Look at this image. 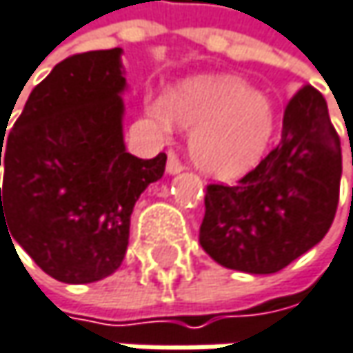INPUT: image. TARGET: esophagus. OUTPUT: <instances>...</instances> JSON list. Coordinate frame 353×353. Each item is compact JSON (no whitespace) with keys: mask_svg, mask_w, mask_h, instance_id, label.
I'll list each match as a JSON object with an SVG mask.
<instances>
[{"mask_svg":"<svg viewBox=\"0 0 353 353\" xmlns=\"http://www.w3.org/2000/svg\"><path fill=\"white\" fill-rule=\"evenodd\" d=\"M165 170H168L170 176H176V174H179V172L183 170L181 161L177 159L176 153H172V151H170V155H168V165H165Z\"/></svg>","mask_w":353,"mask_h":353,"instance_id":"obj_1","label":"esophagus"}]
</instances>
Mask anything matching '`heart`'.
Masks as SVG:
<instances>
[{
	"label": "heart",
	"mask_w": 353,
	"mask_h": 353,
	"mask_svg": "<svg viewBox=\"0 0 353 353\" xmlns=\"http://www.w3.org/2000/svg\"><path fill=\"white\" fill-rule=\"evenodd\" d=\"M147 112L170 129L192 131L190 155L204 176L234 181L252 172L267 155L276 114L271 101L232 74H204L181 81Z\"/></svg>",
	"instance_id": "obj_1"
}]
</instances>
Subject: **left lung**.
Here are the masks:
<instances>
[{
  "label": "left lung",
  "mask_w": 353,
  "mask_h": 353,
  "mask_svg": "<svg viewBox=\"0 0 353 353\" xmlns=\"http://www.w3.org/2000/svg\"><path fill=\"white\" fill-rule=\"evenodd\" d=\"M341 145L319 90L287 105L281 143L236 185L206 188L200 244L234 271L271 274L327 234L339 200Z\"/></svg>",
  "instance_id": "obj_1"
}]
</instances>
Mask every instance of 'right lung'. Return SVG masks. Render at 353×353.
Returning a JSON list of instances; mask_svg holds the SVG:
<instances>
[{
    "label": "right lung",
    "mask_w": 353,
    "mask_h": 353,
    "mask_svg": "<svg viewBox=\"0 0 353 353\" xmlns=\"http://www.w3.org/2000/svg\"><path fill=\"white\" fill-rule=\"evenodd\" d=\"M121 54L62 60L30 92L6 141L1 133L0 220L42 271L70 285L121 267L135 202L165 172V153L139 159L125 147Z\"/></svg>",
    "instance_id": "right-lung-1"
}]
</instances>
